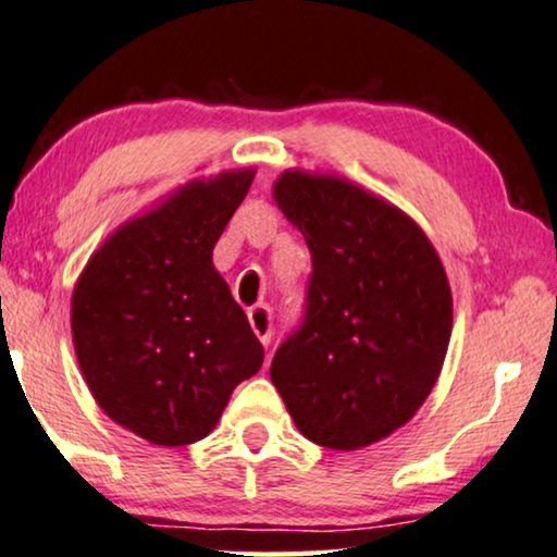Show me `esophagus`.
<instances>
[{
	"label": "esophagus",
	"instance_id": "34e87169",
	"mask_svg": "<svg viewBox=\"0 0 557 557\" xmlns=\"http://www.w3.org/2000/svg\"><path fill=\"white\" fill-rule=\"evenodd\" d=\"M247 318H249V325H252V331L257 333V338L262 341L264 348H268L272 343V310L268 305H255V308L247 312Z\"/></svg>",
	"mask_w": 557,
	"mask_h": 557
}]
</instances>
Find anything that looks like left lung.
Listing matches in <instances>:
<instances>
[{"mask_svg": "<svg viewBox=\"0 0 557 557\" xmlns=\"http://www.w3.org/2000/svg\"><path fill=\"white\" fill-rule=\"evenodd\" d=\"M272 194L308 242L312 272L270 379L302 436L354 451L432 394L451 335L449 282L421 226L346 178L285 171Z\"/></svg>", "mask_w": 557, "mask_h": 557, "instance_id": "obj_1", "label": "left lung"}]
</instances>
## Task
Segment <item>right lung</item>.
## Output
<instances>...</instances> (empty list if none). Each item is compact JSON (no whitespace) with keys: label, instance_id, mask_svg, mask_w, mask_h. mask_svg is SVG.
<instances>
[{"label":"right lung","instance_id":"1","mask_svg":"<svg viewBox=\"0 0 557 557\" xmlns=\"http://www.w3.org/2000/svg\"><path fill=\"white\" fill-rule=\"evenodd\" d=\"M255 169L191 182L115 230L73 293V343L90 394L146 442L182 446L216 426L262 368V343L211 252Z\"/></svg>","mask_w":557,"mask_h":557}]
</instances>
